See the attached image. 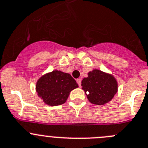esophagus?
Returning <instances> with one entry per match:
<instances>
[{"label": "esophagus", "mask_w": 148, "mask_h": 148, "mask_svg": "<svg viewBox=\"0 0 148 148\" xmlns=\"http://www.w3.org/2000/svg\"><path fill=\"white\" fill-rule=\"evenodd\" d=\"M77 84L79 85V86L80 87L81 86V79H77Z\"/></svg>", "instance_id": "34e87169"}]
</instances>
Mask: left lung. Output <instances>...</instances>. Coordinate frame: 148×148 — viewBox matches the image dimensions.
<instances>
[{
	"label": "left lung",
	"instance_id": "1",
	"mask_svg": "<svg viewBox=\"0 0 148 148\" xmlns=\"http://www.w3.org/2000/svg\"><path fill=\"white\" fill-rule=\"evenodd\" d=\"M82 81V90L90 103L103 105L108 103L118 92V82L112 74L98 69L88 74Z\"/></svg>",
	"mask_w": 148,
	"mask_h": 148
}]
</instances>
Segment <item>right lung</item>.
I'll return each instance as SVG.
<instances>
[{
	"label": "right lung",
	"mask_w": 148,
	"mask_h": 148,
	"mask_svg": "<svg viewBox=\"0 0 148 148\" xmlns=\"http://www.w3.org/2000/svg\"><path fill=\"white\" fill-rule=\"evenodd\" d=\"M77 88V82L69 74L55 70L38 79L36 90L43 101L54 107L63 104L70 92Z\"/></svg>",
	"instance_id": "obj_1"
}]
</instances>
